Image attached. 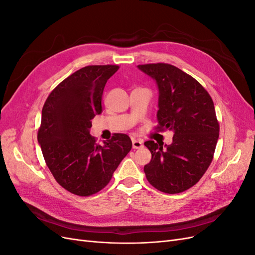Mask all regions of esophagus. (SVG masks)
Segmentation results:
<instances>
[{"mask_svg": "<svg viewBox=\"0 0 255 255\" xmlns=\"http://www.w3.org/2000/svg\"><path fill=\"white\" fill-rule=\"evenodd\" d=\"M132 144H133V149H140L142 148V141L139 140V139H135V138H133L132 139Z\"/></svg>", "mask_w": 255, "mask_h": 255, "instance_id": "obj_1", "label": "esophagus"}]
</instances>
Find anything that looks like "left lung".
I'll return each mask as SVG.
<instances>
[{
    "label": "left lung",
    "instance_id": "8db88e82",
    "mask_svg": "<svg viewBox=\"0 0 255 255\" xmlns=\"http://www.w3.org/2000/svg\"><path fill=\"white\" fill-rule=\"evenodd\" d=\"M156 81L158 130H173L172 143L144 142L152 158L143 170L146 180L166 194L189 189L210 167L219 137V122L210 94L197 80L172 65H138Z\"/></svg>",
    "mask_w": 255,
    "mask_h": 255
}]
</instances>
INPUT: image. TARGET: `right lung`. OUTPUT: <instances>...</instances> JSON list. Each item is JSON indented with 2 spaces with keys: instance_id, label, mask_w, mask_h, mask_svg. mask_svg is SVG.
Returning a JSON list of instances; mask_svg holds the SVG:
<instances>
[{
  "instance_id": "obj_1",
  "label": "right lung",
  "mask_w": 255,
  "mask_h": 255,
  "mask_svg": "<svg viewBox=\"0 0 255 255\" xmlns=\"http://www.w3.org/2000/svg\"><path fill=\"white\" fill-rule=\"evenodd\" d=\"M119 66H87L52 90L45 101L38 142L54 179L71 194L88 197L103 189L132 149L127 134L116 133L99 144L89 133L102 113L105 84Z\"/></svg>"
}]
</instances>
